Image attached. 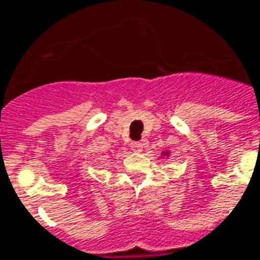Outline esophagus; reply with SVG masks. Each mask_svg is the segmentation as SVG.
Instances as JSON below:
<instances>
[{
    "mask_svg": "<svg viewBox=\"0 0 260 260\" xmlns=\"http://www.w3.org/2000/svg\"><path fill=\"white\" fill-rule=\"evenodd\" d=\"M130 147H132V150L136 151V153H140L141 150H143V143H140V141H133V143L130 144Z\"/></svg>",
    "mask_w": 260,
    "mask_h": 260,
    "instance_id": "esophagus-1",
    "label": "esophagus"
}]
</instances>
